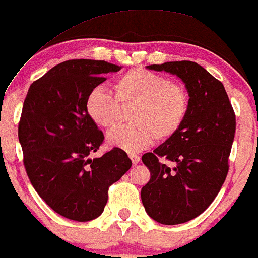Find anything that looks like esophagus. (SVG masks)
<instances>
[{
  "label": "esophagus",
  "instance_id": "esophagus-1",
  "mask_svg": "<svg viewBox=\"0 0 258 258\" xmlns=\"http://www.w3.org/2000/svg\"><path fill=\"white\" fill-rule=\"evenodd\" d=\"M129 158L132 159L133 164H134V165H136L139 162H140V157L136 156V154H129Z\"/></svg>",
  "mask_w": 258,
  "mask_h": 258
}]
</instances>
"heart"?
Listing matches in <instances>:
<instances>
[{
	"label": "heart",
	"instance_id": "obj_1",
	"mask_svg": "<svg viewBox=\"0 0 258 258\" xmlns=\"http://www.w3.org/2000/svg\"><path fill=\"white\" fill-rule=\"evenodd\" d=\"M114 96L102 87L87 94L84 107L96 125L112 129L120 119V106L133 105L128 125L107 136L110 146L139 152L157 141H165L180 130L188 112V94L181 84L147 70L136 68L113 82Z\"/></svg>",
	"mask_w": 258,
	"mask_h": 258
}]
</instances>
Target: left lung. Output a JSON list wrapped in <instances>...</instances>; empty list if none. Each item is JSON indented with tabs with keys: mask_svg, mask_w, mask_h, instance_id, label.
<instances>
[{
	"mask_svg": "<svg viewBox=\"0 0 258 258\" xmlns=\"http://www.w3.org/2000/svg\"><path fill=\"white\" fill-rule=\"evenodd\" d=\"M147 69L176 75L188 90V112L180 130L145 153L151 172L142 187L145 210L157 222L178 225L207 210L228 174L235 113L221 82L197 62H164Z\"/></svg>",
	"mask_w": 258,
	"mask_h": 258,
	"instance_id": "obj_1",
	"label": "left lung"
}]
</instances>
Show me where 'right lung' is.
I'll list each match as a JSON object with an SVG mask.
<instances>
[{
	"label": "right lung",
	"instance_id": "right-lung-1",
	"mask_svg": "<svg viewBox=\"0 0 258 258\" xmlns=\"http://www.w3.org/2000/svg\"><path fill=\"white\" fill-rule=\"evenodd\" d=\"M120 68L102 60L57 63L30 86L18 125L30 182L49 207L66 219L87 222L100 216L108 188L132 160L118 147L90 159L104 134L87 114V94Z\"/></svg>",
	"mask_w": 258,
	"mask_h": 258
}]
</instances>
